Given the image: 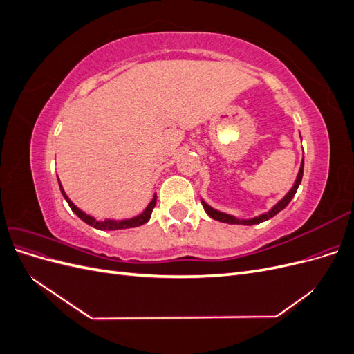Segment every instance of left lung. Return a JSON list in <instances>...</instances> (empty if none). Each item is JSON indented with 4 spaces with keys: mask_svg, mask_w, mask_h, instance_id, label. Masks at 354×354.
<instances>
[{
    "mask_svg": "<svg viewBox=\"0 0 354 354\" xmlns=\"http://www.w3.org/2000/svg\"><path fill=\"white\" fill-rule=\"evenodd\" d=\"M303 173H304V158L301 159V165H299L297 178H295V181H294L292 187L289 189L288 194H286L281 201H277V203H274V205H273L269 211L260 214V216H255V217H252V218H238V217H234V216H230V214H227V212H223V211H218V209H216V208H212V207L208 205V203H207L205 201H203V199H201V202H202V205H203V209H205V212L208 214V216H209L211 218H214V220L221 221V223H229V224H243V226H252V224H259V223H263V221H266V220H269V218L274 217L276 214H279V212L288 205V203L291 202V199H292V198L295 196V194H297V189H298L299 183H301Z\"/></svg>",
    "mask_w": 354,
    "mask_h": 354,
    "instance_id": "8db88e82",
    "label": "left lung"
}]
</instances>
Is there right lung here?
<instances>
[{
    "label": "right lung",
    "instance_id": "right-lung-1",
    "mask_svg": "<svg viewBox=\"0 0 354 354\" xmlns=\"http://www.w3.org/2000/svg\"><path fill=\"white\" fill-rule=\"evenodd\" d=\"M57 181H59V187H60L62 195H63V198L66 199V202H68V205L71 207V209H72L75 214H77V216H78L84 223H87L88 226H91V227H94V229H99V230H122V229H131V227L142 226V224L147 223L149 218H151L152 211H153V208H155V205H156V195H155L153 199H152L151 202H149V205L145 208V211L138 214V216H134V217H131V218H121V220H115V218L97 220V218H94L93 216H90V214L84 212L82 209H80L77 205H75V203H73V202L69 199V196L66 195L65 189L62 187V183H60L59 177H57Z\"/></svg>",
    "mask_w": 354,
    "mask_h": 354
}]
</instances>
